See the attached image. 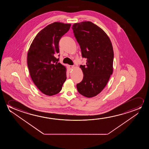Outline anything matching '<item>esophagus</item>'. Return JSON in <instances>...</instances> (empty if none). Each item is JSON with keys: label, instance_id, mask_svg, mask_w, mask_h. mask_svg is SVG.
<instances>
[{"label": "esophagus", "instance_id": "1", "mask_svg": "<svg viewBox=\"0 0 149 149\" xmlns=\"http://www.w3.org/2000/svg\"><path fill=\"white\" fill-rule=\"evenodd\" d=\"M69 68L70 70L73 69L74 68V65H69Z\"/></svg>", "mask_w": 149, "mask_h": 149}]
</instances>
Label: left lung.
I'll return each instance as SVG.
<instances>
[{
	"mask_svg": "<svg viewBox=\"0 0 149 149\" xmlns=\"http://www.w3.org/2000/svg\"><path fill=\"white\" fill-rule=\"evenodd\" d=\"M72 29L79 43L86 65H80L84 78L77 84L82 96L92 98L102 92L113 72V50L106 33L90 21L74 24Z\"/></svg>",
	"mask_w": 149,
	"mask_h": 149,
	"instance_id": "8db88e82",
	"label": "left lung"
}]
</instances>
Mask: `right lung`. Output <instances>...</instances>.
<instances>
[{"instance_id":"obj_1","label":"right lung","mask_w":149,"mask_h":149,"mask_svg":"<svg viewBox=\"0 0 149 149\" xmlns=\"http://www.w3.org/2000/svg\"><path fill=\"white\" fill-rule=\"evenodd\" d=\"M71 24L51 23L41 30L31 44L27 63L31 78L37 88L47 96L61 92L67 79V69L54 55L59 52L58 43L69 30Z\"/></svg>"}]
</instances>
